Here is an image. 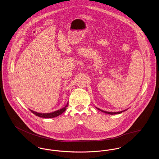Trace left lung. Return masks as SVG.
Here are the masks:
<instances>
[{
    "label": "left lung",
    "instance_id": "obj_1",
    "mask_svg": "<svg viewBox=\"0 0 159 159\" xmlns=\"http://www.w3.org/2000/svg\"><path fill=\"white\" fill-rule=\"evenodd\" d=\"M96 108L98 110H99V111H102V112H104V113L108 114H110V115L117 114H120V113H122L123 112H124V111H126V110H128V109H126V110H123V111H119V112H108V111H103V110H100V109L98 108L97 107H96Z\"/></svg>",
    "mask_w": 159,
    "mask_h": 159
}]
</instances>
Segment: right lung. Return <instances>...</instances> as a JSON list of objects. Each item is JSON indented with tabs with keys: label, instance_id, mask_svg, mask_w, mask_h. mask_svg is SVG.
<instances>
[{
	"label": "right lung",
	"instance_id": "right-lung-1",
	"mask_svg": "<svg viewBox=\"0 0 159 159\" xmlns=\"http://www.w3.org/2000/svg\"><path fill=\"white\" fill-rule=\"evenodd\" d=\"M68 102L67 104L63 108H62L60 110H57V111H55L54 112H49V113H39V112H36L34 111L30 110V109L29 110H30V111L31 112H33L34 114H35L36 116L39 117L45 118V119H50V118H54V117H57L59 115L61 114L63 112H64L66 110V108L68 107Z\"/></svg>",
	"mask_w": 159,
	"mask_h": 159
}]
</instances>
